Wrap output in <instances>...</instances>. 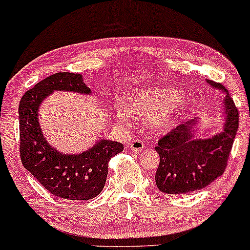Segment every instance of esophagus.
<instances>
[{
    "mask_svg": "<svg viewBox=\"0 0 250 250\" xmlns=\"http://www.w3.org/2000/svg\"><path fill=\"white\" fill-rule=\"evenodd\" d=\"M129 148H131L132 150H134V151H141L142 149L145 148V144L141 140H139V139H135V140H133L131 142V145H129Z\"/></svg>",
    "mask_w": 250,
    "mask_h": 250,
    "instance_id": "1",
    "label": "esophagus"
}]
</instances>
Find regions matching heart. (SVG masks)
Returning <instances> with one entry per match:
<instances>
[{
    "label": "heart",
    "instance_id": "1",
    "mask_svg": "<svg viewBox=\"0 0 250 250\" xmlns=\"http://www.w3.org/2000/svg\"><path fill=\"white\" fill-rule=\"evenodd\" d=\"M184 93L177 88H153L137 92L131 99V110L119 106L116 115L121 121H128L132 113L145 119H157V126H167L179 118L180 111L177 105L183 101Z\"/></svg>",
    "mask_w": 250,
    "mask_h": 250
}]
</instances>
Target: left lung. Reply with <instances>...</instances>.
Returning <instances> with one entry per match:
<instances>
[{
	"label": "left lung",
	"instance_id": "obj_1",
	"mask_svg": "<svg viewBox=\"0 0 250 250\" xmlns=\"http://www.w3.org/2000/svg\"><path fill=\"white\" fill-rule=\"evenodd\" d=\"M208 83L228 93L222 83L212 80ZM224 104V131L213 138L196 139L193 131L196 122L189 121L172 128L158 140L155 149L160 155V165L155 180L161 192L188 194L204 188L224 173L239 127L238 108L229 93Z\"/></svg>",
	"mask_w": 250,
	"mask_h": 250
}]
</instances>
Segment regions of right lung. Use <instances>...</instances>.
Here are the masks:
<instances>
[{
  "instance_id": "obj_1",
  "label": "right lung",
  "mask_w": 250,
  "mask_h": 250,
  "mask_svg": "<svg viewBox=\"0 0 250 250\" xmlns=\"http://www.w3.org/2000/svg\"><path fill=\"white\" fill-rule=\"evenodd\" d=\"M54 90L89 94L82 74L58 72L27 90L19 102V153L26 170L54 196L65 200H90L104 187L108 163L123 151L119 142L101 140L79 155H64L50 147L42 134L38 108Z\"/></svg>"
}]
</instances>
